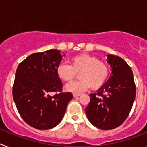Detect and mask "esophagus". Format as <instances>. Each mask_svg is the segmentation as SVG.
I'll return each instance as SVG.
<instances>
[{"mask_svg":"<svg viewBox=\"0 0 147 147\" xmlns=\"http://www.w3.org/2000/svg\"><path fill=\"white\" fill-rule=\"evenodd\" d=\"M73 96H74V98H76V97L80 96V94H76V93H74V95H73Z\"/></svg>","mask_w":147,"mask_h":147,"instance_id":"34e87169","label":"esophagus"}]
</instances>
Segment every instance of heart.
<instances>
[{"mask_svg":"<svg viewBox=\"0 0 147 147\" xmlns=\"http://www.w3.org/2000/svg\"><path fill=\"white\" fill-rule=\"evenodd\" d=\"M71 65L65 63L58 65L56 72L62 81L69 82L79 73L80 80L68 83L65 87L66 91L81 93L88 88L97 90L102 88L110 74L109 67L105 62L87 54L74 56L70 59Z\"/></svg>","mask_w":147,"mask_h":147,"instance_id":"b5f03b06","label":"heart"}]
</instances>
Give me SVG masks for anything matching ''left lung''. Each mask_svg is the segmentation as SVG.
<instances>
[{"instance_id": "obj_1", "label": "left lung", "mask_w": 147, "mask_h": 147, "mask_svg": "<svg viewBox=\"0 0 147 147\" xmlns=\"http://www.w3.org/2000/svg\"><path fill=\"white\" fill-rule=\"evenodd\" d=\"M112 69L105 85L90 94L85 113L90 122L104 130L115 129L127 119L136 98L133 74L127 62L118 56L107 55Z\"/></svg>"}]
</instances>
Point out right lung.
I'll return each mask as SVG.
<instances>
[{"label":"right lung","instance_id":"add662e5","mask_svg":"<svg viewBox=\"0 0 147 147\" xmlns=\"http://www.w3.org/2000/svg\"><path fill=\"white\" fill-rule=\"evenodd\" d=\"M62 59L60 51L51 49L31 54L17 68L13 98L22 119L37 129L58 125L73 98L71 93L62 91V81L56 72ZM54 92L59 93L52 97Z\"/></svg>","mask_w":147,"mask_h":147}]
</instances>
